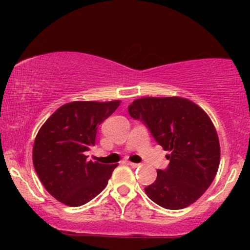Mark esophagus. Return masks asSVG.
<instances>
[{
  "label": "esophagus",
  "instance_id": "obj_1",
  "mask_svg": "<svg viewBox=\"0 0 250 250\" xmlns=\"http://www.w3.org/2000/svg\"><path fill=\"white\" fill-rule=\"evenodd\" d=\"M128 165L130 166L131 168H137L140 166V163H134V162H128Z\"/></svg>",
  "mask_w": 250,
  "mask_h": 250
}]
</instances>
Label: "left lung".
<instances>
[{
  "mask_svg": "<svg viewBox=\"0 0 250 250\" xmlns=\"http://www.w3.org/2000/svg\"><path fill=\"white\" fill-rule=\"evenodd\" d=\"M129 115L147 125L167 155L169 166L157 170L145 188L151 201L166 209H182L202 196L216 176L220 142L210 117L185 97H141L128 107Z\"/></svg>",
  "mask_w": 250,
  "mask_h": 250,
  "instance_id": "obj_1",
  "label": "left lung"
}]
</instances>
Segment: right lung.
<instances>
[{
	"label": "right lung",
	"mask_w": 250,
	"mask_h": 250,
	"mask_svg": "<svg viewBox=\"0 0 250 250\" xmlns=\"http://www.w3.org/2000/svg\"><path fill=\"white\" fill-rule=\"evenodd\" d=\"M121 101H75L63 104L47 120L35 137L33 163L47 191L69 207H80L107 186L117 165L88 160L97 128Z\"/></svg>",
	"instance_id": "add662e5"
}]
</instances>
